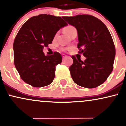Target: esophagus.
<instances>
[{"label": "esophagus", "instance_id": "obj_1", "mask_svg": "<svg viewBox=\"0 0 126 126\" xmlns=\"http://www.w3.org/2000/svg\"><path fill=\"white\" fill-rule=\"evenodd\" d=\"M62 58H63V60H64L66 58V56L65 54H62Z\"/></svg>", "mask_w": 126, "mask_h": 126}]
</instances>
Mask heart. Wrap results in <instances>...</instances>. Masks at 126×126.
Listing matches in <instances>:
<instances>
[{"label": "heart", "instance_id": "1", "mask_svg": "<svg viewBox=\"0 0 126 126\" xmlns=\"http://www.w3.org/2000/svg\"><path fill=\"white\" fill-rule=\"evenodd\" d=\"M75 30H76V29H75V27H72V26H67V27H66V28L64 29L65 34L68 36L70 35L72 33V32L75 31Z\"/></svg>", "mask_w": 126, "mask_h": 126}]
</instances>
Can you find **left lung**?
Returning a JSON list of instances; mask_svg holds the SVG:
<instances>
[{
	"label": "left lung",
	"instance_id": "8db88e82",
	"mask_svg": "<svg viewBox=\"0 0 126 126\" xmlns=\"http://www.w3.org/2000/svg\"><path fill=\"white\" fill-rule=\"evenodd\" d=\"M76 28L80 48L79 54L86 57L72 56L69 67L73 80L79 86L94 88L103 83L112 71L115 49L107 27L99 19L91 15H78L63 18Z\"/></svg>",
	"mask_w": 126,
	"mask_h": 126
}]
</instances>
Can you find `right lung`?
<instances>
[{
    "instance_id": "1",
    "label": "right lung",
    "mask_w": 126,
    "mask_h": 126,
    "mask_svg": "<svg viewBox=\"0 0 126 126\" xmlns=\"http://www.w3.org/2000/svg\"><path fill=\"white\" fill-rule=\"evenodd\" d=\"M67 25L60 16L41 14L24 24L14 40V64L24 82L34 87L50 85L55 77L61 54L45 56L43 48L51 44L57 32Z\"/></svg>"
}]
</instances>
